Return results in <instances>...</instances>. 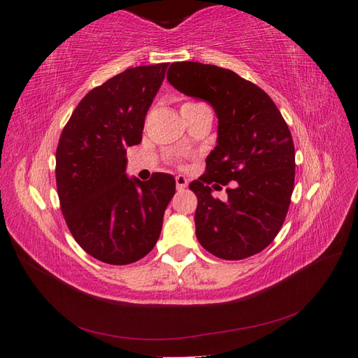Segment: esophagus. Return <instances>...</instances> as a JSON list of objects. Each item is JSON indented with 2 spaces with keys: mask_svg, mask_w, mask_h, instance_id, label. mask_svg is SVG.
<instances>
[{
  "mask_svg": "<svg viewBox=\"0 0 358 358\" xmlns=\"http://www.w3.org/2000/svg\"><path fill=\"white\" fill-rule=\"evenodd\" d=\"M175 185H177V189H185L187 186V178L185 175H178V177H175Z\"/></svg>",
  "mask_w": 358,
  "mask_h": 358,
  "instance_id": "1",
  "label": "esophagus"
}]
</instances>
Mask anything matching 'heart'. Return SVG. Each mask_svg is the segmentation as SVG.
I'll return each instance as SVG.
<instances>
[{"instance_id":"obj_1","label":"heart","mask_w":358,"mask_h":358,"mask_svg":"<svg viewBox=\"0 0 358 358\" xmlns=\"http://www.w3.org/2000/svg\"><path fill=\"white\" fill-rule=\"evenodd\" d=\"M191 106H199V104H196V103H186V104L181 106V108H191Z\"/></svg>"}]
</instances>
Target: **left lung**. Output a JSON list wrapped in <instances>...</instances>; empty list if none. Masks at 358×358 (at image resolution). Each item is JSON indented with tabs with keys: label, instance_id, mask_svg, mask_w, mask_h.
I'll return each mask as SVG.
<instances>
[{
	"label": "left lung",
	"instance_id": "8db88e82",
	"mask_svg": "<svg viewBox=\"0 0 358 358\" xmlns=\"http://www.w3.org/2000/svg\"><path fill=\"white\" fill-rule=\"evenodd\" d=\"M167 81L181 94L208 101L218 118L206 172L189 185L199 199L196 238L223 260L262 252L283 226L294 191L295 150L286 121L263 89L229 69L172 63ZM212 182L231 183L226 202L211 196Z\"/></svg>",
	"mask_w": 358,
	"mask_h": 358
}]
</instances>
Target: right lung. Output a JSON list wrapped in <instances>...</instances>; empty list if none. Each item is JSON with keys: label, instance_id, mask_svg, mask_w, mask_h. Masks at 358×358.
Listing matches in <instances>:
<instances>
[{"label": "right lung", "instance_id": "add662e5", "mask_svg": "<svg viewBox=\"0 0 358 358\" xmlns=\"http://www.w3.org/2000/svg\"><path fill=\"white\" fill-rule=\"evenodd\" d=\"M169 63L126 69L90 90L57 148V189L75 241L96 260L131 264L159 237L175 178H127L126 150L140 144L144 118Z\"/></svg>", "mask_w": 358, "mask_h": 358}]
</instances>
